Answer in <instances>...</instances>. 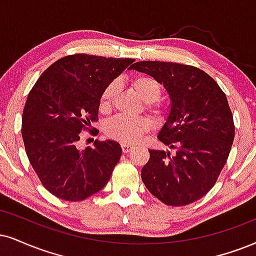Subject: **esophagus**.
Masks as SVG:
<instances>
[{
    "mask_svg": "<svg viewBox=\"0 0 256 256\" xmlns=\"http://www.w3.org/2000/svg\"><path fill=\"white\" fill-rule=\"evenodd\" d=\"M121 147H122L123 153L130 152V150H132V148H133V146H130V144H122Z\"/></svg>",
    "mask_w": 256,
    "mask_h": 256,
    "instance_id": "1",
    "label": "esophagus"
}]
</instances>
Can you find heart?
<instances>
[{
	"label": "heart",
	"mask_w": 256,
	"mask_h": 256,
	"mask_svg": "<svg viewBox=\"0 0 256 256\" xmlns=\"http://www.w3.org/2000/svg\"><path fill=\"white\" fill-rule=\"evenodd\" d=\"M132 88L141 100L146 102V106L156 115H162V106L156 100L162 96V85L156 78L148 74H138L130 82ZM118 82L112 80L104 88L100 98V112H108L112 110L118 94ZM153 128V120L147 116L129 118L124 116L110 120L106 126V134L118 142L133 144L140 141L144 134Z\"/></svg>",
	"instance_id": "heart-1"
}]
</instances>
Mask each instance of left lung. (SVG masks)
Wrapping results in <instances>:
<instances>
[{"label": "left lung", "instance_id": "1", "mask_svg": "<svg viewBox=\"0 0 256 256\" xmlns=\"http://www.w3.org/2000/svg\"><path fill=\"white\" fill-rule=\"evenodd\" d=\"M130 68L156 78L172 100L158 138L174 148L176 156L150 150V160L141 171L144 186L171 206L200 200L216 184L234 142V118L226 94L196 66L148 60Z\"/></svg>", "mask_w": 256, "mask_h": 256}]
</instances>
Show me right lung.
Instances as JSON below:
<instances>
[{"instance_id": "1", "label": "right lung", "mask_w": 256, "mask_h": 256, "mask_svg": "<svg viewBox=\"0 0 256 256\" xmlns=\"http://www.w3.org/2000/svg\"><path fill=\"white\" fill-rule=\"evenodd\" d=\"M135 59L66 56L47 68L28 94L22 114V138L28 160L47 191L80 202L102 190L122 148L96 140L78 148L82 132L98 121L100 94Z\"/></svg>"}]
</instances>
